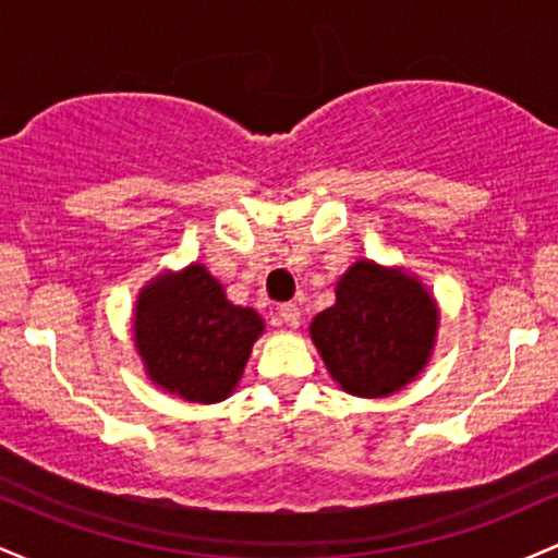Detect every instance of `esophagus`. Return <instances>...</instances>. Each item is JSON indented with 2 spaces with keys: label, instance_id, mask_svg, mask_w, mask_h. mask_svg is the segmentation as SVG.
Here are the masks:
<instances>
[{
  "label": "esophagus",
  "instance_id": "obj_1",
  "mask_svg": "<svg viewBox=\"0 0 558 558\" xmlns=\"http://www.w3.org/2000/svg\"><path fill=\"white\" fill-rule=\"evenodd\" d=\"M280 319L288 328H299L301 325V306L299 304H283L280 306Z\"/></svg>",
  "mask_w": 558,
  "mask_h": 558
}]
</instances>
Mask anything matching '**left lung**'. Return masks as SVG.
<instances>
[{"label": "left lung", "mask_w": 558, "mask_h": 558, "mask_svg": "<svg viewBox=\"0 0 558 558\" xmlns=\"http://www.w3.org/2000/svg\"><path fill=\"white\" fill-rule=\"evenodd\" d=\"M438 306L401 267L360 259L336 286V304L312 319L332 380L345 393L383 399L412 383L433 354Z\"/></svg>", "instance_id": "left-lung-1"}]
</instances>
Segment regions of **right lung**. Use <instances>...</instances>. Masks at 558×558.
Listing matches in <instances>:
<instances>
[{
	"mask_svg": "<svg viewBox=\"0 0 558 558\" xmlns=\"http://www.w3.org/2000/svg\"><path fill=\"white\" fill-rule=\"evenodd\" d=\"M133 312V341L149 380L194 403L233 393L265 330L257 312L230 304L204 265L157 275Z\"/></svg>",
	"mask_w": 558,
	"mask_h": 558,
	"instance_id": "obj_1",
	"label": "right lung"
}]
</instances>
